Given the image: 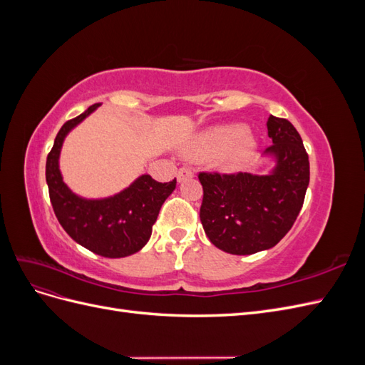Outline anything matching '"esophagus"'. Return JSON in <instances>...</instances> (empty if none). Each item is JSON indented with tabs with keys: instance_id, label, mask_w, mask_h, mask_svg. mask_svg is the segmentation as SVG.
I'll return each mask as SVG.
<instances>
[{
	"instance_id": "34e87169",
	"label": "esophagus",
	"mask_w": 365,
	"mask_h": 365,
	"mask_svg": "<svg viewBox=\"0 0 365 365\" xmlns=\"http://www.w3.org/2000/svg\"><path fill=\"white\" fill-rule=\"evenodd\" d=\"M176 178H178L180 182H182L185 180H190V178H193V170L189 168H181L178 170V176H176Z\"/></svg>"
}]
</instances>
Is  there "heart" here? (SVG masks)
<instances>
[{"label": "heart", "mask_w": 365, "mask_h": 365, "mask_svg": "<svg viewBox=\"0 0 365 365\" xmlns=\"http://www.w3.org/2000/svg\"><path fill=\"white\" fill-rule=\"evenodd\" d=\"M256 146V138L244 125H224L196 135L187 148V155L193 160H210L220 155L217 160L220 169L237 172L250 163Z\"/></svg>", "instance_id": "obj_1"}]
</instances>
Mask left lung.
Segmentation results:
<instances>
[{
	"label": "left lung",
	"instance_id": "1",
	"mask_svg": "<svg viewBox=\"0 0 365 365\" xmlns=\"http://www.w3.org/2000/svg\"><path fill=\"white\" fill-rule=\"evenodd\" d=\"M267 126L272 145L264 155L275 161L268 175H197L205 235L215 247L236 256L277 245L300 213L309 185V157L300 134L291 121L274 115Z\"/></svg>",
	"mask_w": 365,
	"mask_h": 365
}]
</instances>
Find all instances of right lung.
I'll list each match as a JSON object with an SVG mask.
<instances>
[{
	"mask_svg": "<svg viewBox=\"0 0 365 365\" xmlns=\"http://www.w3.org/2000/svg\"><path fill=\"white\" fill-rule=\"evenodd\" d=\"M98 106L101 103L90 106L61 128L47 157L46 180L54 215L68 236L98 256L118 259L148 244L152 225L161 205L175 190L176 180L158 182L150 175H141L125 190L103 200H85L73 193L59 170L61 149L68 132Z\"/></svg>",
	"mask_w": 365,
	"mask_h": 365,
	"instance_id": "add662e5",
	"label": "right lung"
}]
</instances>
